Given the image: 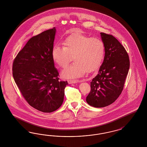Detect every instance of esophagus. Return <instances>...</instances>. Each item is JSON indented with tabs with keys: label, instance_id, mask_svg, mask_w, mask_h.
<instances>
[{
	"label": "esophagus",
	"instance_id": "obj_1",
	"mask_svg": "<svg viewBox=\"0 0 147 147\" xmlns=\"http://www.w3.org/2000/svg\"><path fill=\"white\" fill-rule=\"evenodd\" d=\"M79 80H68V84H75L76 83L78 82H79Z\"/></svg>",
	"mask_w": 147,
	"mask_h": 147
}]
</instances>
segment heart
I'll list each match as a JSON object with an SVG mask.
<instances>
[{"label":"heart","mask_w":147,"mask_h":147,"mask_svg":"<svg viewBox=\"0 0 147 147\" xmlns=\"http://www.w3.org/2000/svg\"><path fill=\"white\" fill-rule=\"evenodd\" d=\"M63 47L55 45L51 55L54 62L64 68L71 56L74 62L62 72L65 78H75L93 71L100 66L105 53V45L100 38L90 37L77 32L68 36L62 42Z\"/></svg>","instance_id":"heart-1"}]
</instances>
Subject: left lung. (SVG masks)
<instances>
[{
  "label": "left lung",
  "instance_id": "8db88e82",
  "mask_svg": "<svg viewBox=\"0 0 147 147\" xmlns=\"http://www.w3.org/2000/svg\"><path fill=\"white\" fill-rule=\"evenodd\" d=\"M105 56L98 74L91 82L87 102L94 107H107L116 101L123 90L130 67L128 54L116 38L101 32Z\"/></svg>",
  "mask_w": 147,
  "mask_h": 147
}]
</instances>
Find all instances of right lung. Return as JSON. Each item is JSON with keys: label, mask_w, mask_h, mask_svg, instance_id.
<instances>
[{"label": "right lung", "mask_w": 147, "mask_h": 147, "mask_svg": "<svg viewBox=\"0 0 147 147\" xmlns=\"http://www.w3.org/2000/svg\"><path fill=\"white\" fill-rule=\"evenodd\" d=\"M55 32L54 27L31 37L12 65V75L22 95L31 107L46 113L61 107L68 84L60 80L52 59Z\"/></svg>", "instance_id": "1"}]
</instances>
